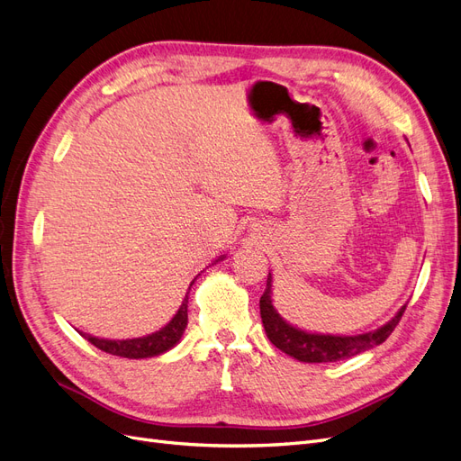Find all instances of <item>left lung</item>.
<instances>
[{
    "label": "left lung",
    "mask_w": 461,
    "mask_h": 461,
    "mask_svg": "<svg viewBox=\"0 0 461 461\" xmlns=\"http://www.w3.org/2000/svg\"><path fill=\"white\" fill-rule=\"evenodd\" d=\"M259 312L265 332L267 339L283 350L285 354L296 357L305 364H329V361H339L357 356L359 352H366L369 348L383 344L406 312V305L393 317L388 323L373 332L357 334V337H332V334H312L300 330L296 327L288 325L283 317L278 315L271 303V275L267 278V288L261 294L259 300Z\"/></svg>",
    "instance_id": "left-lung-1"
}]
</instances>
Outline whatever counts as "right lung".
I'll list each match as a JSON object with an SVG mask.
<instances>
[{
    "instance_id": "right-lung-1",
    "label": "right lung",
    "mask_w": 461,
    "mask_h": 461,
    "mask_svg": "<svg viewBox=\"0 0 461 461\" xmlns=\"http://www.w3.org/2000/svg\"><path fill=\"white\" fill-rule=\"evenodd\" d=\"M186 323H188V294L185 296L176 315L169 321V323H167L161 330L148 334V337L129 339V340H105V339L90 337V334H85V332L80 334L95 348H100L102 352H107L111 356L129 357V359H140V357L159 356L167 350H171V348L180 340V337H183Z\"/></svg>"
}]
</instances>
